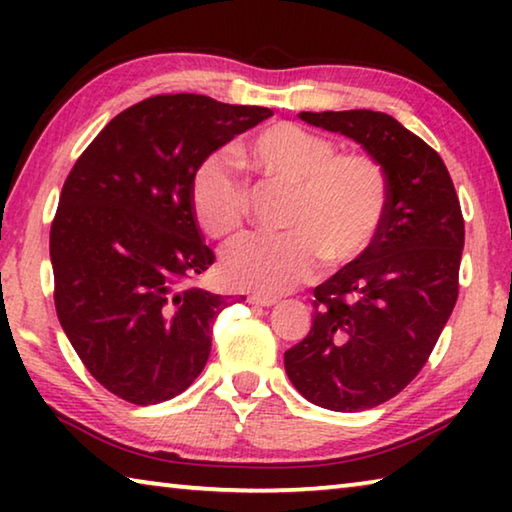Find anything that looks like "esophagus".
<instances>
[{
    "mask_svg": "<svg viewBox=\"0 0 512 512\" xmlns=\"http://www.w3.org/2000/svg\"><path fill=\"white\" fill-rule=\"evenodd\" d=\"M248 302H250V305H255V307H273L275 302H277V298L262 296V293H250Z\"/></svg>",
    "mask_w": 512,
    "mask_h": 512,
    "instance_id": "1",
    "label": "esophagus"
}]
</instances>
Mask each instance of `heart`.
<instances>
[{"label": "heart", "instance_id": "heart-1", "mask_svg": "<svg viewBox=\"0 0 512 512\" xmlns=\"http://www.w3.org/2000/svg\"><path fill=\"white\" fill-rule=\"evenodd\" d=\"M339 151L334 140L287 121L259 128L237 146V162L264 185L291 189L280 239H246L223 259L225 277L244 289L280 296L327 268L368 253L386 221L391 180L375 155ZM189 203L207 237L221 244L246 230L250 189L219 155L192 173Z\"/></svg>", "mask_w": 512, "mask_h": 512}]
</instances>
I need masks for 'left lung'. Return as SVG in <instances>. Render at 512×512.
Masks as SVG:
<instances>
[{
	"mask_svg": "<svg viewBox=\"0 0 512 512\" xmlns=\"http://www.w3.org/2000/svg\"><path fill=\"white\" fill-rule=\"evenodd\" d=\"M300 119L375 155L391 201L368 253L314 289L311 329L284 352V368L323 409H372L411 384L452 316L465 244L461 203L443 158L391 115L327 110Z\"/></svg>",
	"mask_w": 512,
	"mask_h": 512,
	"instance_id": "8db88e82",
	"label": "left lung"
}]
</instances>
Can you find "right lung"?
Segmentation results:
<instances>
[{
    "instance_id": "1",
    "label": "right lung",
    "mask_w": 512,
    "mask_h": 512,
    "mask_svg": "<svg viewBox=\"0 0 512 512\" xmlns=\"http://www.w3.org/2000/svg\"><path fill=\"white\" fill-rule=\"evenodd\" d=\"M271 115L155 94L110 119L69 171L49 232L54 305L83 366L119 400H171L205 368L214 320L239 298L194 284L214 253L189 183L207 155Z\"/></svg>"
}]
</instances>
